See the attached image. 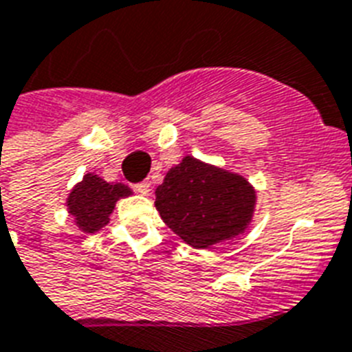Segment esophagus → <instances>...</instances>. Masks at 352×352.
<instances>
[{
  "label": "esophagus",
  "mask_w": 352,
  "mask_h": 352,
  "mask_svg": "<svg viewBox=\"0 0 352 352\" xmlns=\"http://www.w3.org/2000/svg\"><path fill=\"white\" fill-rule=\"evenodd\" d=\"M133 190L139 195H148L151 192V184L148 182H141V184L133 185Z\"/></svg>",
  "instance_id": "obj_1"
}]
</instances>
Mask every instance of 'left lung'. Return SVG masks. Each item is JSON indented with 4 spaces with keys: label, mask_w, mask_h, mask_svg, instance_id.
Returning a JSON list of instances; mask_svg holds the SVG:
<instances>
[{
    "label": "left lung",
    "mask_w": 352,
    "mask_h": 352,
    "mask_svg": "<svg viewBox=\"0 0 352 352\" xmlns=\"http://www.w3.org/2000/svg\"><path fill=\"white\" fill-rule=\"evenodd\" d=\"M255 200V189L244 176L185 156L157 185L154 204L182 241L206 250L244 233Z\"/></svg>",
    "instance_id": "obj_1"
}]
</instances>
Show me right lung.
<instances>
[{
    "mask_svg": "<svg viewBox=\"0 0 352 352\" xmlns=\"http://www.w3.org/2000/svg\"><path fill=\"white\" fill-rule=\"evenodd\" d=\"M132 195L122 184H108L94 173H88L67 196V211L82 233H97L110 222L116 201Z\"/></svg>",
    "mask_w": 352,
    "mask_h": 352,
    "instance_id": "right-lung-1",
    "label": "right lung"
}]
</instances>
